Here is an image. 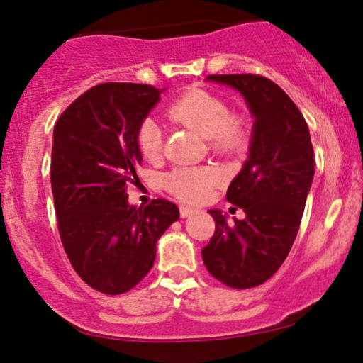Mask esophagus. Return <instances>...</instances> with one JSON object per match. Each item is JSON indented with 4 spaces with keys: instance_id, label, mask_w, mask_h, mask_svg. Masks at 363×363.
Masks as SVG:
<instances>
[{
    "instance_id": "obj_1",
    "label": "esophagus",
    "mask_w": 363,
    "mask_h": 363,
    "mask_svg": "<svg viewBox=\"0 0 363 363\" xmlns=\"http://www.w3.org/2000/svg\"><path fill=\"white\" fill-rule=\"evenodd\" d=\"M193 213H195V210H193V208H190V206H185V205H182V206H180V216H182V218H188V216H191Z\"/></svg>"
}]
</instances>
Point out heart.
I'll list each match as a JSON object with an SVG mask.
<instances>
[{"mask_svg": "<svg viewBox=\"0 0 363 363\" xmlns=\"http://www.w3.org/2000/svg\"><path fill=\"white\" fill-rule=\"evenodd\" d=\"M167 116L210 138L211 148L218 153H240L250 143V127L245 118L231 113L230 106L221 97L205 89H188L172 102ZM137 147L147 160L160 157L162 128L152 118L138 125ZM220 180V172L211 167H177L167 173L163 185L183 201L200 203L211 195Z\"/></svg>", "mask_w": 363, "mask_h": 363, "instance_id": "1", "label": "heart"}]
</instances>
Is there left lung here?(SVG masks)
Instances as JSON below:
<instances>
[{
  "label": "left lung",
  "instance_id": "left-lung-1",
  "mask_svg": "<svg viewBox=\"0 0 363 363\" xmlns=\"http://www.w3.org/2000/svg\"><path fill=\"white\" fill-rule=\"evenodd\" d=\"M208 81L240 91L255 125L250 157L226 193L246 218L228 223L220 210L208 211L216 228L201 256L223 284L250 289L269 279L289 255L314 178V148L306 118L271 79L221 74Z\"/></svg>",
  "mask_w": 363,
  "mask_h": 363
}]
</instances>
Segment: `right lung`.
Instances as JSON below:
<instances>
[{
	"label": "right lung",
	"instance_id": "add662e5",
	"mask_svg": "<svg viewBox=\"0 0 363 363\" xmlns=\"http://www.w3.org/2000/svg\"><path fill=\"white\" fill-rule=\"evenodd\" d=\"M148 84L106 82L79 96L54 125L51 186L64 251L81 279L104 294H123L152 269L157 241L180 218L157 198L128 205L140 183L138 125L160 99Z\"/></svg>",
	"mask_w": 363,
	"mask_h": 363
}]
</instances>
